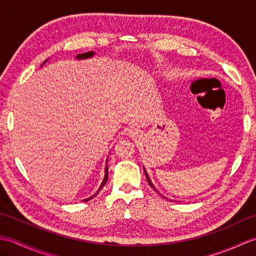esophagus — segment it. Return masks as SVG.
<instances>
[{
    "label": "esophagus",
    "mask_w": 256,
    "mask_h": 256,
    "mask_svg": "<svg viewBox=\"0 0 256 256\" xmlns=\"http://www.w3.org/2000/svg\"><path fill=\"white\" fill-rule=\"evenodd\" d=\"M128 134H130V136L136 138L138 136V131H136V130H131V131L128 132Z\"/></svg>",
    "instance_id": "obj_1"
}]
</instances>
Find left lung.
I'll use <instances>...</instances> for the list:
<instances>
[{
    "label": "left lung",
    "mask_w": 256,
    "mask_h": 256,
    "mask_svg": "<svg viewBox=\"0 0 256 256\" xmlns=\"http://www.w3.org/2000/svg\"><path fill=\"white\" fill-rule=\"evenodd\" d=\"M144 172H145V176H146V179H148V184H150V186L152 188H153L154 190H156V192H157V189H156V188L154 187V184H153V182H152V180H150V177H148V172H146V170H145V168H144ZM162 197H164L165 199H167V200H168V198H166V197H165V196H162Z\"/></svg>",
    "instance_id": "1"
}]
</instances>
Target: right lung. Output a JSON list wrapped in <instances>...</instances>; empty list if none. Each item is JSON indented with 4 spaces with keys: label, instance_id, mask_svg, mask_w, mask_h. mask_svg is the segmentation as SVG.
I'll return each mask as SVG.
<instances>
[{
    "label": "right lung",
    "instance_id": "add662e5",
    "mask_svg": "<svg viewBox=\"0 0 256 256\" xmlns=\"http://www.w3.org/2000/svg\"><path fill=\"white\" fill-rule=\"evenodd\" d=\"M94 52H84V54H80V55H77L76 56V59H78V60H82V59H88V58H91V57H94ZM47 62V59L46 60L42 62V64H46ZM106 168H104V178H103V180H102V182H101V184H100V187H99V189L96 190V194H92V196H90L89 198H86V199H84L82 201H89L90 199H92L94 197H96V196L99 194V192L100 190L102 189V187L104 186V184H106V182H108V160H106Z\"/></svg>",
    "mask_w": 256,
    "mask_h": 256
}]
</instances>
